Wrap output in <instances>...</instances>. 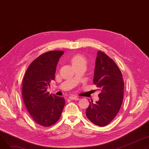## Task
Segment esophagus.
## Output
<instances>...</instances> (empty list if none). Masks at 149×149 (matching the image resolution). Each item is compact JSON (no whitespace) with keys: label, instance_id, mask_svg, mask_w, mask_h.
Instances as JSON below:
<instances>
[{"label":"esophagus","instance_id":"1","mask_svg":"<svg viewBox=\"0 0 149 149\" xmlns=\"http://www.w3.org/2000/svg\"><path fill=\"white\" fill-rule=\"evenodd\" d=\"M69 98L70 100H79V98L77 96H70Z\"/></svg>","mask_w":149,"mask_h":149}]
</instances>
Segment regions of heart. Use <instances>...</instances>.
Here are the masks:
<instances>
[{
  "mask_svg": "<svg viewBox=\"0 0 149 149\" xmlns=\"http://www.w3.org/2000/svg\"><path fill=\"white\" fill-rule=\"evenodd\" d=\"M71 61L74 66L82 64V63L86 64V58L80 54H77L75 56H74L72 58Z\"/></svg>",
  "mask_w": 149,
  "mask_h": 149,
  "instance_id": "b5f03b06",
  "label": "heart"
}]
</instances>
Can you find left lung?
I'll use <instances>...</instances> for the list:
<instances>
[{
    "instance_id": "8db88e82",
    "label": "left lung",
    "mask_w": 149,
    "mask_h": 149,
    "mask_svg": "<svg viewBox=\"0 0 149 149\" xmlns=\"http://www.w3.org/2000/svg\"><path fill=\"white\" fill-rule=\"evenodd\" d=\"M93 83L100 89L99 100L90 101L86 115L92 123L101 127L110 123L121 106L124 83L120 69L112 59L101 51L97 52Z\"/></svg>"
}]
</instances>
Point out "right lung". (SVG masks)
Wrapping results in <instances>:
<instances>
[{
	"label": "right lung",
	"instance_id": "add662e5",
	"mask_svg": "<svg viewBox=\"0 0 149 149\" xmlns=\"http://www.w3.org/2000/svg\"><path fill=\"white\" fill-rule=\"evenodd\" d=\"M64 52L52 51L43 54L29 66L23 77L22 97L33 120L48 127L60 118L65 104L64 98L49 95L47 88L55 79L56 66Z\"/></svg>",
	"mask_w": 149,
	"mask_h": 149
}]
</instances>
